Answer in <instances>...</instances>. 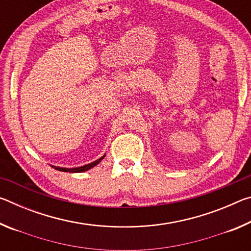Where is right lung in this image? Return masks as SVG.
Segmentation results:
<instances>
[{
	"mask_svg": "<svg viewBox=\"0 0 251 251\" xmlns=\"http://www.w3.org/2000/svg\"><path fill=\"white\" fill-rule=\"evenodd\" d=\"M106 155V154H105ZM105 155H103L100 157V159H97L95 161H93L91 164H87V165H84V166H80V167H75V168H64V167H56V166H53V165H50L53 168L57 169V171H61V172H69V173H82V172H86L88 169L93 168L94 166H96L97 164L100 163L101 159H104Z\"/></svg>",
	"mask_w": 251,
	"mask_h": 251,
	"instance_id": "right-lung-1",
	"label": "right lung"
}]
</instances>
